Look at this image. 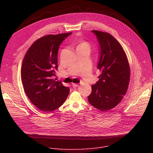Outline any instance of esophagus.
I'll list each match as a JSON object with an SVG mask.
<instances>
[{"mask_svg": "<svg viewBox=\"0 0 153 153\" xmlns=\"http://www.w3.org/2000/svg\"><path fill=\"white\" fill-rule=\"evenodd\" d=\"M72 86H73V88H76V87L79 86V85L77 84V83H73V84H72Z\"/></svg>", "mask_w": 153, "mask_h": 153, "instance_id": "esophagus-1", "label": "esophagus"}]
</instances>
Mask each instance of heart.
<instances>
[{
	"label": "heart",
	"mask_w": 153,
	"mask_h": 153,
	"mask_svg": "<svg viewBox=\"0 0 153 153\" xmlns=\"http://www.w3.org/2000/svg\"><path fill=\"white\" fill-rule=\"evenodd\" d=\"M77 49H86V50H90V46L87 42L82 41L79 43L77 47Z\"/></svg>",
	"instance_id": "1"
}]
</instances>
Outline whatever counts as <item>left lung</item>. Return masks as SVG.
Masks as SVG:
<instances>
[{"instance_id": "left-lung-1", "label": "left lung", "mask_w": 153, "mask_h": 153, "mask_svg": "<svg viewBox=\"0 0 153 153\" xmlns=\"http://www.w3.org/2000/svg\"><path fill=\"white\" fill-rule=\"evenodd\" d=\"M99 46V81L91 85L89 103L103 111L110 110L122 100L128 90L130 70L127 57L119 42L111 34L93 30Z\"/></svg>"}]
</instances>
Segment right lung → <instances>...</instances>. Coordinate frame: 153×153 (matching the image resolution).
Masks as SVG:
<instances>
[{"mask_svg": "<svg viewBox=\"0 0 153 153\" xmlns=\"http://www.w3.org/2000/svg\"><path fill=\"white\" fill-rule=\"evenodd\" d=\"M72 33L50 34L36 41L27 51L22 62L21 77L25 92L39 110L53 111L67 99L68 87L53 77L57 70V54L62 42Z\"/></svg>", "mask_w": 153, "mask_h": 153, "instance_id": "right-lung-1", "label": "right lung"}]
</instances>
